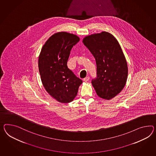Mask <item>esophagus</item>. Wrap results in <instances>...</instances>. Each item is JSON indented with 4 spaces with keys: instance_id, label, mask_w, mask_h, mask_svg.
Here are the masks:
<instances>
[{
    "instance_id": "esophagus-1",
    "label": "esophagus",
    "mask_w": 156,
    "mask_h": 156,
    "mask_svg": "<svg viewBox=\"0 0 156 156\" xmlns=\"http://www.w3.org/2000/svg\"><path fill=\"white\" fill-rule=\"evenodd\" d=\"M89 79H90V77L89 76H87V77H85L83 80H84V81H85V82H87V81H88V80H89Z\"/></svg>"
}]
</instances>
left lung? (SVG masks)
Returning <instances> with one entry per match:
<instances>
[{"instance_id": "obj_1", "label": "left lung", "mask_w": 156, "mask_h": 156, "mask_svg": "<svg viewBox=\"0 0 156 156\" xmlns=\"http://www.w3.org/2000/svg\"><path fill=\"white\" fill-rule=\"evenodd\" d=\"M84 45L95 58L97 77L92 80L98 96L111 100L124 88L128 66L120 44L112 34L102 32L87 36Z\"/></svg>"}]
</instances>
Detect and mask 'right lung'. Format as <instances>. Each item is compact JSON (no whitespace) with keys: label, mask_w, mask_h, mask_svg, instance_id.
Listing matches in <instances>:
<instances>
[{"label":"right lung","mask_w":156,"mask_h":156,"mask_svg":"<svg viewBox=\"0 0 156 156\" xmlns=\"http://www.w3.org/2000/svg\"><path fill=\"white\" fill-rule=\"evenodd\" d=\"M79 41V37L71 33H56L45 42L39 56L42 84L48 94L60 103L72 102L83 83L67 65L71 49Z\"/></svg>","instance_id":"obj_1"}]
</instances>
